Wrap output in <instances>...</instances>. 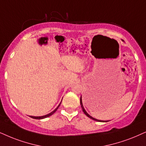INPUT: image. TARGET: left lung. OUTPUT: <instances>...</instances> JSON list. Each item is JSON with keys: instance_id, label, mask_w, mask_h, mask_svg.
Listing matches in <instances>:
<instances>
[{"instance_id": "1", "label": "left lung", "mask_w": 146, "mask_h": 146, "mask_svg": "<svg viewBox=\"0 0 146 146\" xmlns=\"http://www.w3.org/2000/svg\"><path fill=\"white\" fill-rule=\"evenodd\" d=\"M80 104H81V106H82V110H83V112H84V114H86V115L87 116V117H88L89 118H90V119H92V120H94V121H100V122H108V121H101V120H98V119H94V117H91V116L88 113V112H87L86 111V110H85V108H84V106H83V103H82V96H81V98H80Z\"/></svg>"}]
</instances>
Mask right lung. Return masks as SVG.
Here are the masks:
<instances>
[{"mask_svg":"<svg viewBox=\"0 0 146 146\" xmlns=\"http://www.w3.org/2000/svg\"><path fill=\"white\" fill-rule=\"evenodd\" d=\"M62 102V101H61ZM60 104H61V102L59 104V105H58V106L56 107V108H55V109L53 110L52 112H51L50 113H49V114H46V115H44V116H41V117H34V116H29V117H30L31 118H32V119H45V118H47V117H49L50 116H51L52 114H53L57 110V109H58V107H59V106L60 105Z\"/></svg>","mask_w":146,"mask_h":146,"instance_id":"1","label":"right lung"}]
</instances>
